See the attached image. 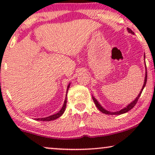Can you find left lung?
<instances>
[{
	"mask_svg": "<svg viewBox=\"0 0 155 155\" xmlns=\"http://www.w3.org/2000/svg\"><path fill=\"white\" fill-rule=\"evenodd\" d=\"M127 30H128V31L129 33L132 34V35H134V32L131 30V29L130 28H127ZM144 58H145V54H144ZM145 70H146V72H145V80H144V84H143V87H142V90L140 92L139 94L137 95V97H136L134 99V101H133L132 102H130L129 104L127 106V107H126L125 108H124V109H122L121 110H120V111H116V112H111V111H107V110H106L105 109H104L103 107H101V105L99 103V101L97 100L96 99L94 98V97L92 96V99L93 101H94V102L95 104V105H96V107L98 108V109L101 112H102V113L105 114H109V115H120V114H125L126 113V112H128V111H130V109H132L133 107H135V105L136 104V103L137 102V100H138V99L140 98V97L141 95V93L142 92H143V89L144 87H145V85H146V82H147V68H146V64H145Z\"/></svg>",
	"mask_w": 155,
	"mask_h": 155,
	"instance_id": "1",
	"label": "left lung"
}]
</instances>
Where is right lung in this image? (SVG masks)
I'll return each mask as SVG.
<instances>
[{
	"mask_svg": "<svg viewBox=\"0 0 155 155\" xmlns=\"http://www.w3.org/2000/svg\"><path fill=\"white\" fill-rule=\"evenodd\" d=\"M70 85H71V83H69L67 87V91H66V95H65V99L64 101V103H63V105L61 109L59 111L58 113L54 114V115L49 116L48 117H44V118H35V120H41V121H50V120H56L57 118L61 117V116L63 115V113H64L65 110V107H66V103H67V93L68 91V89L70 87Z\"/></svg>",
	"mask_w": 155,
	"mask_h": 155,
	"instance_id": "1",
	"label": "right lung"
}]
</instances>
